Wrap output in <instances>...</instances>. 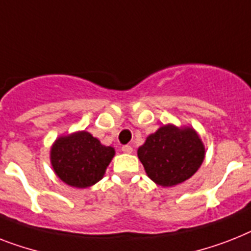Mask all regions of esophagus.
<instances>
[{"label": "esophagus", "mask_w": 251, "mask_h": 251, "mask_svg": "<svg viewBox=\"0 0 251 251\" xmlns=\"http://www.w3.org/2000/svg\"><path fill=\"white\" fill-rule=\"evenodd\" d=\"M122 152H125V153H131L132 148L130 146H122Z\"/></svg>", "instance_id": "1"}]
</instances>
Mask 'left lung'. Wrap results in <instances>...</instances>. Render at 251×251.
I'll list each match as a JSON object with an SVG mask.
<instances>
[{
	"instance_id": "1",
	"label": "left lung",
	"mask_w": 251,
	"mask_h": 251,
	"mask_svg": "<svg viewBox=\"0 0 251 251\" xmlns=\"http://www.w3.org/2000/svg\"><path fill=\"white\" fill-rule=\"evenodd\" d=\"M205 146L192 126L162 125L147 136L138 157L151 180L161 187H174L189 179L202 165Z\"/></svg>"
}]
</instances>
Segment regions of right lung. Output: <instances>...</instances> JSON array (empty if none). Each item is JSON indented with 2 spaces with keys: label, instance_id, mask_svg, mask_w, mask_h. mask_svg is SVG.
<instances>
[{
  "label": "right lung",
  "instance_id": "right-lung-1",
  "mask_svg": "<svg viewBox=\"0 0 251 251\" xmlns=\"http://www.w3.org/2000/svg\"><path fill=\"white\" fill-rule=\"evenodd\" d=\"M115 153L113 147L101 144L90 132L81 130L55 139L50 148V162L63 183L87 188L104 176Z\"/></svg>",
  "mask_w": 251,
  "mask_h": 251
}]
</instances>
